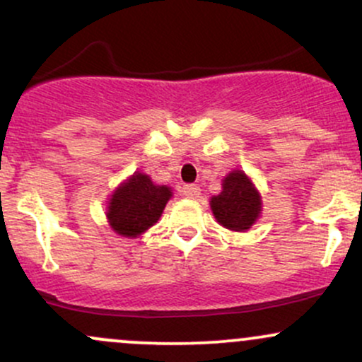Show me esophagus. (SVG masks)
I'll return each mask as SVG.
<instances>
[{"label": "esophagus", "instance_id": "esophagus-1", "mask_svg": "<svg viewBox=\"0 0 362 362\" xmlns=\"http://www.w3.org/2000/svg\"><path fill=\"white\" fill-rule=\"evenodd\" d=\"M182 192H184L185 197L195 199V197H199V195H201V189H199V185L187 184V185H184V189H182Z\"/></svg>", "mask_w": 362, "mask_h": 362}]
</instances>
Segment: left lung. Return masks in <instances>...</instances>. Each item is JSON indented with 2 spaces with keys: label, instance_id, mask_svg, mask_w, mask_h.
Returning <instances> with one entry per match:
<instances>
[{
  "label": "left lung",
  "instance_id": "8db88e82",
  "mask_svg": "<svg viewBox=\"0 0 362 362\" xmlns=\"http://www.w3.org/2000/svg\"><path fill=\"white\" fill-rule=\"evenodd\" d=\"M260 195L250 178L235 170L223 180V192L211 199V209L219 224L233 231H245L260 214Z\"/></svg>",
  "mask_w": 362,
  "mask_h": 362
}]
</instances>
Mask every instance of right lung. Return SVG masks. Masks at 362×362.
<instances>
[{
	"label": "right lung",
	"mask_w": 362,
	"mask_h": 362,
	"mask_svg": "<svg viewBox=\"0 0 362 362\" xmlns=\"http://www.w3.org/2000/svg\"><path fill=\"white\" fill-rule=\"evenodd\" d=\"M170 197L168 187L155 185L138 172L112 195L107 218L115 233L134 238L160 219Z\"/></svg>",
	"instance_id": "obj_1"
}]
</instances>
